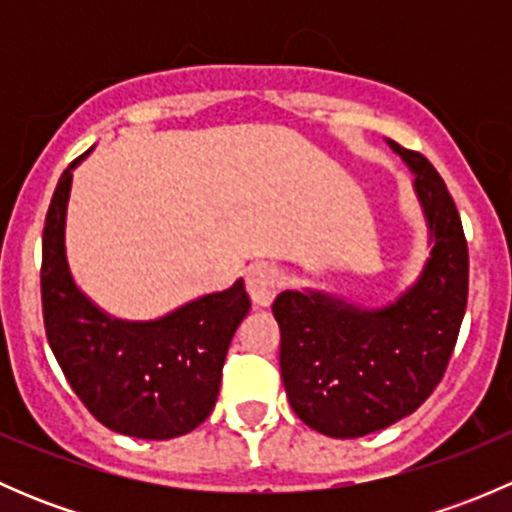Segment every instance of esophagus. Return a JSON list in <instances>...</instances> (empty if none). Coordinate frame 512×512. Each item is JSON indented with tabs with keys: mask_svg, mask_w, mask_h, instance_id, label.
<instances>
[{
	"mask_svg": "<svg viewBox=\"0 0 512 512\" xmlns=\"http://www.w3.org/2000/svg\"><path fill=\"white\" fill-rule=\"evenodd\" d=\"M245 285L252 302L260 304V307H267V304L275 299L277 289H280V275H277L275 267L267 265V262H255V265L247 267Z\"/></svg>",
	"mask_w": 512,
	"mask_h": 512,
	"instance_id": "obj_1",
	"label": "esophagus"
}]
</instances>
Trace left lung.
<instances>
[{"label": "left lung", "mask_w": 512, "mask_h": 512, "mask_svg": "<svg viewBox=\"0 0 512 512\" xmlns=\"http://www.w3.org/2000/svg\"><path fill=\"white\" fill-rule=\"evenodd\" d=\"M389 146L414 170L431 257L394 304L361 309L324 292L277 294L280 369L289 406L309 428L359 438L414 414L446 374L468 302V242L438 170Z\"/></svg>", "instance_id": "8db88e82"}]
</instances>
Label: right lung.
I'll use <instances>...</instances> for the list:
<instances>
[{
    "mask_svg": "<svg viewBox=\"0 0 512 512\" xmlns=\"http://www.w3.org/2000/svg\"><path fill=\"white\" fill-rule=\"evenodd\" d=\"M61 173L41 237V309L49 347L96 421L123 436L165 441L215 409L227 347L250 312L245 282L205 294L153 322L101 312L69 272L66 203L74 168Z\"/></svg>",
    "mask_w": 512,
    "mask_h": 512,
    "instance_id": "1",
    "label": "right lung"
}]
</instances>
